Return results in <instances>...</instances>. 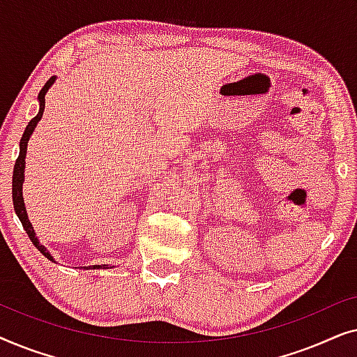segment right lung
<instances>
[{"instance_id":"right-lung-1","label":"right lung","mask_w":357,"mask_h":357,"mask_svg":"<svg viewBox=\"0 0 357 357\" xmlns=\"http://www.w3.org/2000/svg\"><path fill=\"white\" fill-rule=\"evenodd\" d=\"M56 81V76H52L50 79L45 82V86L42 87V91L38 92V114L33 116V119L29 121V125L26 126V130H24V135L21 138V143H19V158L16 160V164H14V172H13V203H14V211H16L19 221L22 222L24 226V231L27 232L29 238H31L33 245L37 247V250L42 253L43 257L48 258V260L56 263L55 258L50 255V252L47 250V247H43L40 241H38L36 231H33L32 227V222L29 221V216H27V211H26V204H24V198H22V183H24V169H26V154H27V143L29 139H31V136L33 133V130H36V126L38 121L42 120V115H43V110H45V96L50 87L55 84ZM84 270H107V268H112L109 265H92V266H82Z\"/></svg>"}]
</instances>
